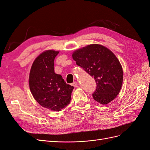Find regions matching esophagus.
<instances>
[{
	"label": "esophagus",
	"mask_w": 150,
	"mask_h": 150,
	"mask_svg": "<svg viewBox=\"0 0 150 150\" xmlns=\"http://www.w3.org/2000/svg\"><path fill=\"white\" fill-rule=\"evenodd\" d=\"M72 86H73L74 87H77L78 86V83L76 82V81H75V82H73L72 84H71Z\"/></svg>",
	"instance_id": "obj_1"
}]
</instances>
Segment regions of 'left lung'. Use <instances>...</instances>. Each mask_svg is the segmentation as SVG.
<instances>
[{
  "instance_id": "8db88e82",
  "label": "left lung",
  "mask_w": 150,
  "mask_h": 150,
  "mask_svg": "<svg viewBox=\"0 0 150 150\" xmlns=\"http://www.w3.org/2000/svg\"><path fill=\"white\" fill-rule=\"evenodd\" d=\"M76 64L94 78L96 88L93 93L95 101L106 104L119 94L122 83V67L110 49L99 44H91L72 54Z\"/></svg>"
}]
</instances>
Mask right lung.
<instances>
[{
    "label": "right lung",
    "mask_w": 150,
    "mask_h": 150,
    "mask_svg": "<svg viewBox=\"0 0 150 150\" xmlns=\"http://www.w3.org/2000/svg\"><path fill=\"white\" fill-rule=\"evenodd\" d=\"M58 51H46L35 59L29 74L32 94L42 107L60 111L70 103L73 86L54 72V61Z\"/></svg>",
    "instance_id": "add662e5"
}]
</instances>
